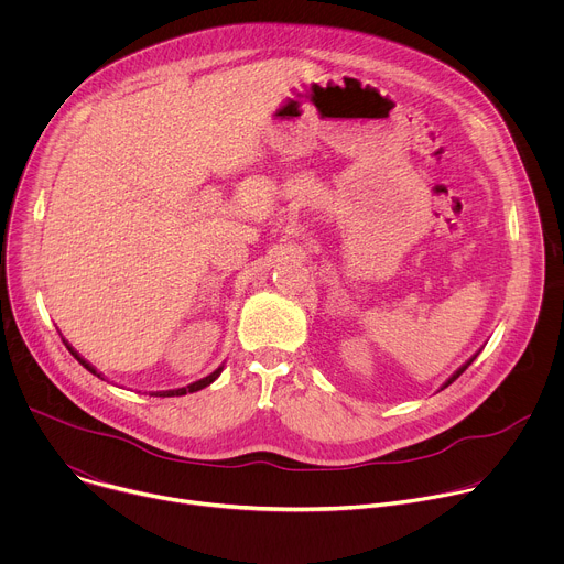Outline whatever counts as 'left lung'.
Masks as SVG:
<instances>
[{
    "label": "left lung",
    "instance_id": "obj_1",
    "mask_svg": "<svg viewBox=\"0 0 564 564\" xmlns=\"http://www.w3.org/2000/svg\"><path fill=\"white\" fill-rule=\"evenodd\" d=\"M477 355H479V352H475V355H473V357H470V359H468V361H466V364H464V366H459V368H457V370H455V372H453V375H451V377H448V379H446V383H444V386H442V388H446V386H451V383H453V381H455V379H457V377H459V375H462V372H464V370H466V368H468V366H470V364H473V359H475V357H477Z\"/></svg>",
    "mask_w": 564,
    "mask_h": 564
}]
</instances>
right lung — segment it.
I'll list each match as a JSON object with an SVG mask.
<instances>
[{"instance_id": "right-lung-1", "label": "right lung", "mask_w": 564, "mask_h": 564, "mask_svg": "<svg viewBox=\"0 0 564 564\" xmlns=\"http://www.w3.org/2000/svg\"><path fill=\"white\" fill-rule=\"evenodd\" d=\"M64 344H66V348H68V352L79 361V364H83L89 372H94V375H98L100 377V372L87 361V359H83V357H79L70 346H68V341L66 339H62ZM220 372H223V366H218L212 375H207V377H203V379H198V381H194V383H189V386H185V388H176V390H163V392H153L155 397H181V394H187V392H196V390H200V388H205V386H209L212 381H216L218 377H220Z\"/></svg>"}]
</instances>
